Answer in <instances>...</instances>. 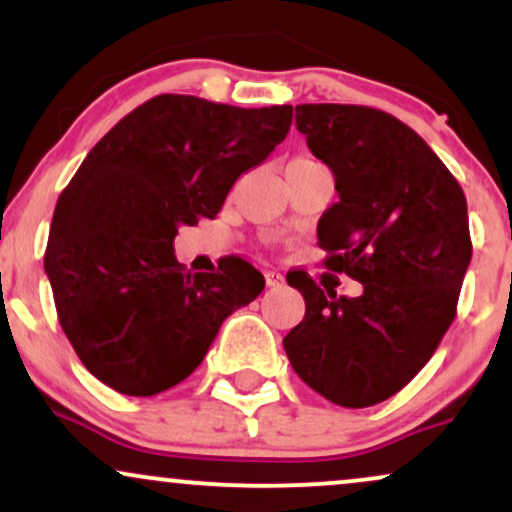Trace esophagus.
I'll return each instance as SVG.
<instances>
[{"label":"esophagus","mask_w":512,"mask_h":512,"mask_svg":"<svg viewBox=\"0 0 512 512\" xmlns=\"http://www.w3.org/2000/svg\"><path fill=\"white\" fill-rule=\"evenodd\" d=\"M264 279H267V286H281L284 284V276L279 272H267L264 274Z\"/></svg>","instance_id":"34e87169"}]
</instances>
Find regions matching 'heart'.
<instances>
[{
  "label": "heart",
  "mask_w": 512,
  "mask_h": 512,
  "mask_svg": "<svg viewBox=\"0 0 512 512\" xmlns=\"http://www.w3.org/2000/svg\"><path fill=\"white\" fill-rule=\"evenodd\" d=\"M298 161H310V158H293L291 163H298Z\"/></svg>",
  "instance_id": "1"
}]
</instances>
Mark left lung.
<instances>
[{"label":"left lung","mask_w":512,"mask_h":512,"mask_svg":"<svg viewBox=\"0 0 512 512\" xmlns=\"http://www.w3.org/2000/svg\"><path fill=\"white\" fill-rule=\"evenodd\" d=\"M308 149L334 173L339 202L317 221L325 267L361 281L356 298L305 272L286 281L305 317L284 337L293 370L339 407L397 395L457 315L472 260L460 182L414 129L366 105H296Z\"/></svg>","instance_id":"8db88e82"}]
</instances>
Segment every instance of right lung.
<instances>
[{"instance_id": "add662e5", "label": "right lung", "mask_w": 512, "mask_h": 512, "mask_svg": "<svg viewBox=\"0 0 512 512\" xmlns=\"http://www.w3.org/2000/svg\"><path fill=\"white\" fill-rule=\"evenodd\" d=\"M293 108H233L163 93L88 151L52 214L45 250L57 317L81 363L129 397L182 383L221 322L264 276L240 257L216 272L175 260L180 226L214 219L245 170L289 134Z\"/></svg>"}]
</instances>
